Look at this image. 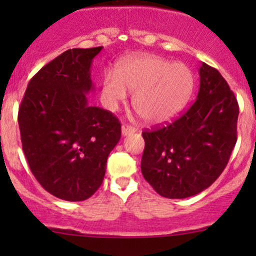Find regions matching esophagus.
Instances as JSON below:
<instances>
[{
  "instance_id": "34e87169",
  "label": "esophagus",
  "mask_w": 256,
  "mask_h": 256,
  "mask_svg": "<svg viewBox=\"0 0 256 256\" xmlns=\"http://www.w3.org/2000/svg\"><path fill=\"white\" fill-rule=\"evenodd\" d=\"M121 132H122L124 136H128V135H130V134L135 132V128H134L131 125H128V124H124V125L121 126Z\"/></svg>"
}]
</instances>
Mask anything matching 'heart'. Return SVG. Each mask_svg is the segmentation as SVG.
<instances>
[{
	"label": "heart",
	"instance_id": "obj_1",
	"mask_svg": "<svg viewBox=\"0 0 256 256\" xmlns=\"http://www.w3.org/2000/svg\"><path fill=\"white\" fill-rule=\"evenodd\" d=\"M193 88V76L186 64L171 63L154 54L122 59L114 74L102 79V98L109 109H116L132 94V106L148 124L171 120L182 110Z\"/></svg>",
	"mask_w": 256,
	"mask_h": 256
}]
</instances>
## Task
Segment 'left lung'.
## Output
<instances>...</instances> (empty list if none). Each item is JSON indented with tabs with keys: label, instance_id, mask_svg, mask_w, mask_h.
<instances>
[{
	"label": "left lung",
	"instance_id": "left-lung-1",
	"mask_svg": "<svg viewBox=\"0 0 256 256\" xmlns=\"http://www.w3.org/2000/svg\"><path fill=\"white\" fill-rule=\"evenodd\" d=\"M197 99L168 125L144 130L141 171L160 196L192 197L226 168L236 142L239 106L228 82L202 63Z\"/></svg>",
	"mask_w": 256,
	"mask_h": 256
}]
</instances>
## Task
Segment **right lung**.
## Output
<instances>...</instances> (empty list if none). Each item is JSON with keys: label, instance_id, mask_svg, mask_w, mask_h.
Masks as SVG:
<instances>
[{"label": "right lung", "instance_id": "obj_1", "mask_svg": "<svg viewBox=\"0 0 256 256\" xmlns=\"http://www.w3.org/2000/svg\"><path fill=\"white\" fill-rule=\"evenodd\" d=\"M102 47L68 49L28 82L18 125L33 176L47 192L69 202L102 186L110 152L121 138L112 112L92 106L90 68Z\"/></svg>", "mask_w": 256, "mask_h": 256}]
</instances>
